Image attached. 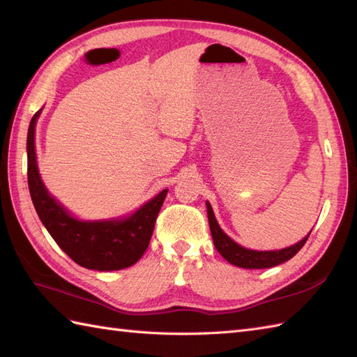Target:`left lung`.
I'll return each instance as SVG.
<instances>
[{
	"label": "left lung",
	"instance_id": "left-lung-1",
	"mask_svg": "<svg viewBox=\"0 0 357 357\" xmlns=\"http://www.w3.org/2000/svg\"><path fill=\"white\" fill-rule=\"evenodd\" d=\"M207 215H208V225L211 231V237H213V243L215 248L218 249V252L222 255L228 263L234 264L237 267H243V268H268V267H275L278 264H282L288 259L293 258L298 250L302 249V246L306 243L307 237H310L311 231L307 233L306 237H303L301 242L291 245L290 248H284L279 250H252V249H246L243 246L237 245L233 238H229L222 228L219 227L218 220L215 218L213 208H211L210 202L207 201Z\"/></svg>",
	"mask_w": 357,
	"mask_h": 357
}]
</instances>
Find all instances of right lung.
Here are the masks:
<instances>
[{"mask_svg": "<svg viewBox=\"0 0 357 357\" xmlns=\"http://www.w3.org/2000/svg\"><path fill=\"white\" fill-rule=\"evenodd\" d=\"M42 111V109H40ZM40 111L30 121L26 137L28 188L42 224L76 264L99 272L120 271L135 264L146 252L156 218L167 197L163 189L128 218L109 220H79L50 195L38 174L34 132Z\"/></svg>", "mask_w": 357, "mask_h": 357, "instance_id": "1", "label": "right lung"}]
</instances>
